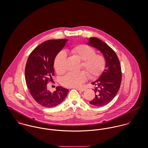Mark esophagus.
<instances>
[{
    "label": "esophagus",
    "instance_id": "esophagus-1",
    "mask_svg": "<svg viewBox=\"0 0 148 148\" xmlns=\"http://www.w3.org/2000/svg\"><path fill=\"white\" fill-rule=\"evenodd\" d=\"M75 89L78 91H81V92L85 91V88H75Z\"/></svg>",
    "mask_w": 148,
    "mask_h": 148
}]
</instances>
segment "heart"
Returning <instances> with one entry per match:
<instances>
[{"mask_svg": "<svg viewBox=\"0 0 148 148\" xmlns=\"http://www.w3.org/2000/svg\"><path fill=\"white\" fill-rule=\"evenodd\" d=\"M72 53L82 61V68L87 70L91 78H95L100 76L106 66L105 57L97 55L95 50L90 46L82 45L76 46L71 49ZM67 55L62 51L57 54L54 60V68L58 74L64 73L66 69ZM88 74L86 71L79 73L70 72L61 79V84L67 87H78L87 79Z\"/></svg>", "mask_w": 148, "mask_h": 148, "instance_id": "b5f03b06", "label": "heart"}]
</instances>
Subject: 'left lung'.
I'll list each match as a JSON object with an SVG mask.
<instances>
[{
  "mask_svg": "<svg viewBox=\"0 0 148 148\" xmlns=\"http://www.w3.org/2000/svg\"><path fill=\"white\" fill-rule=\"evenodd\" d=\"M87 45L99 50L106 60L105 69L101 76L92 83L96 87L93 90L95 97L90 103L100 107L110 102L119 91L122 80L121 66L114 51L99 38H90Z\"/></svg>",
  "mask_w": 148,
  "mask_h": 148,
  "instance_id": "1",
  "label": "left lung"
}]
</instances>
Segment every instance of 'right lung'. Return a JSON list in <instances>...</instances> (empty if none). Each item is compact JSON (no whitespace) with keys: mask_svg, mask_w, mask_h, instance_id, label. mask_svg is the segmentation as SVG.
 Here are the masks:
<instances>
[{"mask_svg":"<svg viewBox=\"0 0 148 148\" xmlns=\"http://www.w3.org/2000/svg\"><path fill=\"white\" fill-rule=\"evenodd\" d=\"M68 39L49 40L36 47L28 57L25 66L27 88L35 101L46 108H54L65 99L69 90L61 86L51 92L47 89L48 82L54 75V60L65 46Z\"/></svg>","mask_w":148,"mask_h":148,"instance_id":"add662e5","label":"right lung"}]
</instances>
